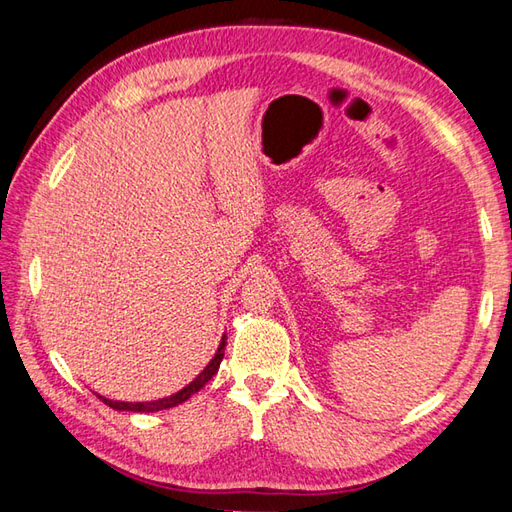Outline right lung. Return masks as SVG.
Listing matches in <instances>:
<instances>
[{
  "label": "right lung",
  "instance_id": "add662e5",
  "mask_svg": "<svg viewBox=\"0 0 512 512\" xmlns=\"http://www.w3.org/2000/svg\"><path fill=\"white\" fill-rule=\"evenodd\" d=\"M224 346H226V335L222 337V344H219L215 357L210 359V364L199 373L193 382H190L186 388L179 390V393L170 395V397H164V399H157V402H137V404H128V402H113V399H106V397H99L102 402L110 408L115 410H130V413H157V410H164V408H173L177 404H184L188 397H193L199 388H204L210 379H213V375L217 373L219 364H222L224 359Z\"/></svg>",
  "mask_w": 512,
  "mask_h": 512
}]
</instances>
